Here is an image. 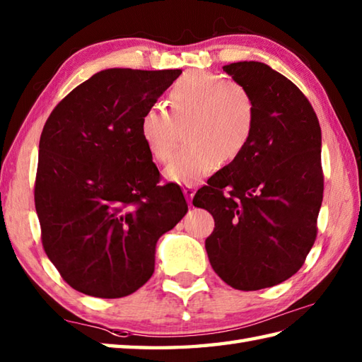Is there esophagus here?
<instances>
[{
    "label": "esophagus",
    "instance_id": "34e87169",
    "mask_svg": "<svg viewBox=\"0 0 362 362\" xmlns=\"http://www.w3.org/2000/svg\"><path fill=\"white\" fill-rule=\"evenodd\" d=\"M194 193H196V187L194 185H185V187H183V194H185L188 204H191V201H193Z\"/></svg>",
    "mask_w": 362,
    "mask_h": 362
}]
</instances>
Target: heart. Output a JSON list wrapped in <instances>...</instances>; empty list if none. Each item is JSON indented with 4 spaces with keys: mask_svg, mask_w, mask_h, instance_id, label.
I'll return each mask as SVG.
<instances>
[{
    "mask_svg": "<svg viewBox=\"0 0 362 362\" xmlns=\"http://www.w3.org/2000/svg\"><path fill=\"white\" fill-rule=\"evenodd\" d=\"M171 113L151 107L140 119V135L160 163L171 158L179 127L188 122L187 148L175 153L165 169L169 182L194 185L219 166L241 156L255 127V103L241 83L209 71H193L169 93Z\"/></svg>",
    "mask_w": 362,
    "mask_h": 362,
    "instance_id": "heart-1",
    "label": "heart"
}]
</instances>
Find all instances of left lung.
Masks as SVG:
<instances>
[{"mask_svg":"<svg viewBox=\"0 0 362 362\" xmlns=\"http://www.w3.org/2000/svg\"><path fill=\"white\" fill-rule=\"evenodd\" d=\"M224 71L252 95L255 127L193 204L214 219L205 240L214 272L235 289L257 291L294 275L316 241L322 132L308 99L269 65L250 60Z\"/></svg>","mask_w":362,"mask_h":362,"instance_id":"left-lung-1","label":"left lung"}]
</instances>
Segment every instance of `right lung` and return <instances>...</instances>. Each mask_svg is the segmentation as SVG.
I'll use <instances>...</instances> for the list:
<instances>
[{"label": "right lung", "mask_w": 362, "mask_h": 362, "mask_svg": "<svg viewBox=\"0 0 362 362\" xmlns=\"http://www.w3.org/2000/svg\"><path fill=\"white\" fill-rule=\"evenodd\" d=\"M182 70L109 68L66 95L38 144L35 210L46 255L91 297L119 298L148 281L158 238L188 211L140 135L143 113Z\"/></svg>", "instance_id": "1"}]
</instances>
